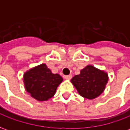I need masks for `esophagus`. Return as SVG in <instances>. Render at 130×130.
Wrapping results in <instances>:
<instances>
[{
    "mask_svg": "<svg viewBox=\"0 0 130 130\" xmlns=\"http://www.w3.org/2000/svg\"><path fill=\"white\" fill-rule=\"evenodd\" d=\"M72 74H69V75H65V76H64V78H65V79H72Z\"/></svg>",
    "mask_w": 130,
    "mask_h": 130,
    "instance_id": "esophagus-1",
    "label": "esophagus"
}]
</instances>
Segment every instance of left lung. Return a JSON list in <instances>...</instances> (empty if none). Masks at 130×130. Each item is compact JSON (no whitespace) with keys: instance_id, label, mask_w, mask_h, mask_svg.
<instances>
[{"instance_id":"obj_1","label":"left lung","mask_w":130,"mask_h":130,"mask_svg":"<svg viewBox=\"0 0 130 130\" xmlns=\"http://www.w3.org/2000/svg\"><path fill=\"white\" fill-rule=\"evenodd\" d=\"M108 80V74L104 71L93 65H87L82 69L79 74L71 79V82L80 95L93 100L103 93Z\"/></svg>"}]
</instances>
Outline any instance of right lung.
Listing matches in <instances>:
<instances>
[{"label":"right lung","mask_w":130,"mask_h":130,"mask_svg":"<svg viewBox=\"0 0 130 130\" xmlns=\"http://www.w3.org/2000/svg\"><path fill=\"white\" fill-rule=\"evenodd\" d=\"M62 80L58 74L52 73L46 64L31 68L24 74L26 90L38 101H46L52 98Z\"/></svg>","instance_id":"right-lung-1"}]
</instances>
